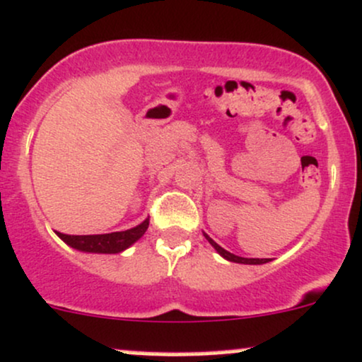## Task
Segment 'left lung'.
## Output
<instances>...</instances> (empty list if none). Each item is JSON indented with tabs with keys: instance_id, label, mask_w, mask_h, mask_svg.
<instances>
[{
	"instance_id": "8db88e82",
	"label": "left lung",
	"mask_w": 362,
	"mask_h": 362,
	"mask_svg": "<svg viewBox=\"0 0 362 362\" xmlns=\"http://www.w3.org/2000/svg\"><path fill=\"white\" fill-rule=\"evenodd\" d=\"M205 238L209 239V243L210 245H212L215 250L218 251V253L222 255V257H224L226 259H229V262H235V263H246V265H262V263H267V262H270L269 258H243V257H235V255H233V253H229V251L227 250H224V247H221L217 245V243L214 241L212 238H209V235L205 234Z\"/></svg>"
}]
</instances>
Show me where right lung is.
<instances>
[{
    "label": "right lung",
    "instance_id": "right-lung-1",
    "mask_svg": "<svg viewBox=\"0 0 362 362\" xmlns=\"http://www.w3.org/2000/svg\"><path fill=\"white\" fill-rule=\"evenodd\" d=\"M148 229V218L141 222L140 226L133 227V229L121 230V233L111 234H92V235H71L58 233L66 245L80 251H87V253H119V251L127 250L138 241L145 230Z\"/></svg>",
    "mask_w": 362,
    "mask_h": 362
}]
</instances>
